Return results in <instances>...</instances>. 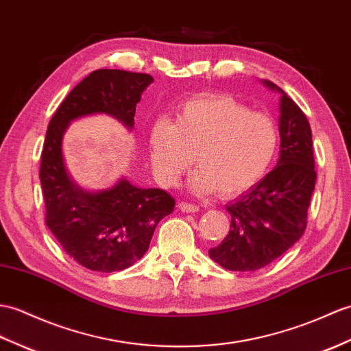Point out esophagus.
Here are the masks:
<instances>
[{"instance_id":"obj_1","label":"esophagus","mask_w":351,"mask_h":351,"mask_svg":"<svg viewBox=\"0 0 351 351\" xmlns=\"http://www.w3.org/2000/svg\"><path fill=\"white\" fill-rule=\"evenodd\" d=\"M179 209L182 210V213H186V214H194L197 213L199 210V206L197 205H193V203H186V202H181L179 203Z\"/></svg>"}]
</instances>
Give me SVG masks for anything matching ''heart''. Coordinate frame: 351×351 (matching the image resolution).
<instances>
[{
    "instance_id": "obj_1",
    "label": "heart",
    "mask_w": 351,
    "mask_h": 351,
    "mask_svg": "<svg viewBox=\"0 0 351 351\" xmlns=\"http://www.w3.org/2000/svg\"><path fill=\"white\" fill-rule=\"evenodd\" d=\"M280 145L278 124L266 112L232 95L209 94L184 101L175 122L158 119L148 136L151 165L158 181L175 185L193 165L190 189L233 197L252 189L272 166Z\"/></svg>"
}]
</instances>
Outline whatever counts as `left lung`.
<instances>
[{"instance_id": "left-lung-1", "label": "left lung", "mask_w": 351, "mask_h": 351, "mask_svg": "<svg viewBox=\"0 0 351 351\" xmlns=\"http://www.w3.org/2000/svg\"><path fill=\"white\" fill-rule=\"evenodd\" d=\"M262 82L281 94L280 158L274 170L226 206L232 217L229 234L209 250L215 263L238 272L267 266L300 239L317 176L305 113L281 88Z\"/></svg>"}]
</instances>
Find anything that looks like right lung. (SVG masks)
Instances as JSON below:
<instances>
[{
	"instance_id": "obj_1",
	"label": "right lung",
	"mask_w": 351,
	"mask_h": 351,
	"mask_svg": "<svg viewBox=\"0 0 351 351\" xmlns=\"http://www.w3.org/2000/svg\"><path fill=\"white\" fill-rule=\"evenodd\" d=\"M154 82L145 73L100 69L71 89L49 122L40 165L46 224L67 254L97 272H117L141 260L157 224L175 199L160 189H138L125 178L101 191H86L65 167L62 138L71 121L106 113L128 130L136 104Z\"/></svg>"
}]
</instances>
